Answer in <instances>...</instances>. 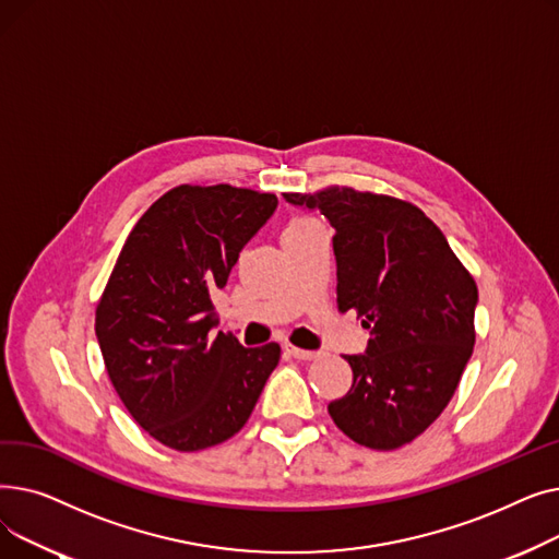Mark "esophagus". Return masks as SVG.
<instances>
[{"mask_svg": "<svg viewBox=\"0 0 559 559\" xmlns=\"http://www.w3.org/2000/svg\"><path fill=\"white\" fill-rule=\"evenodd\" d=\"M283 350H285L289 358H297V360H314V358H319L317 350H306V348H299V346L289 344V342L283 344Z\"/></svg>", "mask_w": 559, "mask_h": 559, "instance_id": "obj_1", "label": "esophagus"}]
</instances>
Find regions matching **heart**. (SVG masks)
<instances>
[{
    "label": "heart",
    "mask_w": 559,
    "mask_h": 559,
    "mask_svg": "<svg viewBox=\"0 0 559 559\" xmlns=\"http://www.w3.org/2000/svg\"><path fill=\"white\" fill-rule=\"evenodd\" d=\"M314 224H317V219H312L310 215H295V217H292V219L287 222V226H285V230H283V233L306 230V228H310V226H314Z\"/></svg>",
    "instance_id": "b5f03b06"
}]
</instances>
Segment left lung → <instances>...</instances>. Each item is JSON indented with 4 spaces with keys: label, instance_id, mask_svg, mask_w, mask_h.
Listing matches in <instances>:
<instances>
[{
    "label": "left lung",
    "instance_id": "8db88e82",
    "mask_svg": "<svg viewBox=\"0 0 559 559\" xmlns=\"http://www.w3.org/2000/svg\"><path fill=\"white\" fill-rule=\"evenodd\" d=\"M283 197L335 228L337 308L356 310L371 335L365 354L344 356L354 383L329 415L360 447L409 444L442 415L474 354V276L409 201L340 186Z\"/></svg>",
    "mask_w": 559,
    "mask_h": 559
}]
</instances>
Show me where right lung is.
<instances>
[{"instance_id":"obj_1","label":"right lung","mask_w":559,"mask_h":559,"mask_svg":"<svg viewBox=\"0 0 559 559\" xmlns=\"http://www.w3.org/2000/svg\"><path fill=\"white\" fill-rule=\"evenodd\" d=\"M276 205L272 192L226 183L171 188L117 255L95 312L104 365L138 426L174 451L238 432L281 360L276 342L213 335V295Z\"/></svg>"}]
</instances>
